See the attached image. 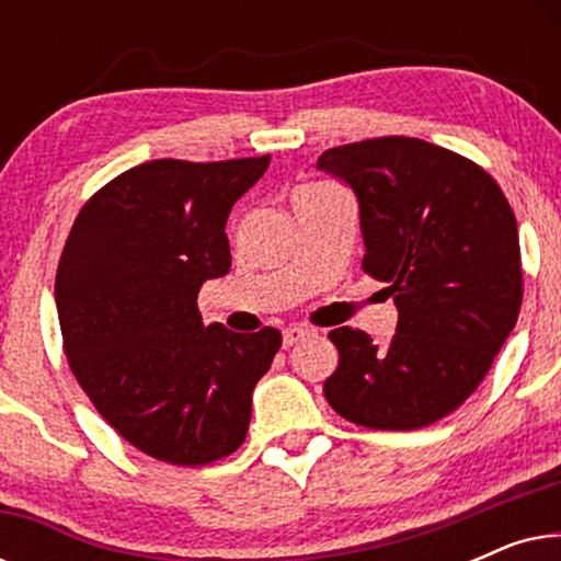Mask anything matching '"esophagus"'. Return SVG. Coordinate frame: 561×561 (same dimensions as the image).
Segmentation results:
<instances>
[{"mask_svg":"<svg viewBox=\"0 0 561 561\" xmlns=\"http://www.w3.org/2000/svg\"><path fill=\"white\" fill-rule=\"evenodd\" d=\"M311 329L306 327H286L283 329V347H294L296 342H301L304 336H309Z\"/></svg>","mask_w":561,"mask_h":561,"instance_id":"1","label":"esophagus"}]
</instances>
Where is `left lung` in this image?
<instances>
[{
  "mask_svg": "<svg viewBox=\"0 0 561 561\" xmlns=\"http://www.w3.org/2000/svg\"><path fill=\"white\" fill-rule=\"evenodd\" d=\"M317 168L355 191L363 267L398 309L386 344L329 332L340 365L327 401L367 428L434 424L472 396L516 327L524 273L508 198L472 160L416 137L342 145Z\"/></svg>",
  "mask_w": 561,
  "mask_h": 561,
  "instance_id": "left-lung-1",
  "label": "left lung"
}]
</instances>
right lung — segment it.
Segmentation results:
<instances>
[{
  "mask_svg": "<svg viewBox=\"0 0 561 561\" xmlns=\"http://www.w3.org/2000/svg\"><path fill=\"white\" fill-rule=\"evenodd\" d=\"M267 163L135 165L83 204L66 240L56 306L68 365L106 424L160 462L232 455L280 350L278 329L204 327L196 306L232 267L227 217Z\"/></svg>",
  "mask_w": 561,
  "mask_h": 561,
  "instance_id": "right-lung-1",
  "label": "right lung"
}]
</instances>
